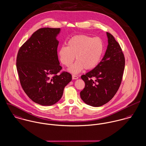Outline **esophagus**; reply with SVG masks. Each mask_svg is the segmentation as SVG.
<instances>
[{
  "label": "esophagus",
  "instance_id": "1",
  "mask_svg": "<svg viewBox=\"0 0 146 146\" xmlns=\"http://www.w3.org/2000/svg\"><path fill=\"white\" fill-rule=\"evenodd\" d=\"M78 78V76H75V75H72V79H77Z\"/></svg>",
  "mask_w": 146,
  "mask_h": 146
}]
</instances>
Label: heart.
<instances>
[{"label":"heart","mask_w":146,"mask_h":146,"mask_svg":"<svg viewBox=\"0 0 146 146\" xmlns=\"http://www.w3.org/2000/svg\"><path fill=\"white\" fill-rule=\"evenodd\" d=\"M104 48V43L100 38L79 34L69 39L67 46L63 45L59 48L58 56L61 63L68 67L71 66L76 56L77 60L69 70L77 74L84 68L96 67L101 60Z\"/></svg>","instance_id":"obj_1"}]
</instances>
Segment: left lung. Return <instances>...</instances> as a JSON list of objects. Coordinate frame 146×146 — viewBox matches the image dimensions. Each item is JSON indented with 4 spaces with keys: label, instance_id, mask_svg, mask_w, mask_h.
Returning <instances> with one entry per match:
<instances>
[{
    "label": "left lung",
    "instance_id": "left-lung-1",
    "mask_svg": "<svg viewBox=\"0 0 146 146\" xmlns=\"http://www.w3.org/2000/svg\"><path fill=\"white\" fill-rule=\"evenodd\" d=\"M108 45L101 62L81 78L85 82L80 93L81 99L93 107H100L114 96L122 82L125 58L122 48L107 32Z\"/></svg>",
    "mask_w": 146,
    "mask_h": 146
}]
</instances>
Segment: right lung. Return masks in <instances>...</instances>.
<instances>
[{
    "mask_svg": "<svg viewBox=\"0 0 146 146\" xmlns=\"http://www.w3.org/2000/svg\"><path fill=\"white\" fill-rule=\"evenodd\" d=\"M60 28H43L23 44L17 56V69L23 90L36 103L52 106L62 98L64 87L72 80L62 69L57 54Z\"/></svg>",
    "mask_w": 146,
    "mask_h": 146,
    "instance_id": "1",
    "label": "right lung"
}]
</instances>
